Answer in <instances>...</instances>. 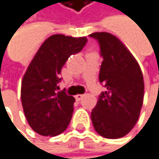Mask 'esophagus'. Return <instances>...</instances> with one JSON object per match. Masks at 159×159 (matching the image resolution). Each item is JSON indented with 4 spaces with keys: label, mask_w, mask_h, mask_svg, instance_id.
Returning <instances> with one entry per match:
<instances>
[{
    "label": "esophagus",
    "mask_w": 159,
    "mask_h": 159,
    "mask_svg": "<svg viewBox=\"0 0 159 159\" xmlns=\"http://www.w3.org/2000/svg\"><path fill=\"white\" fill-rule=\"evenodd\" d=\"M83 97H84L83 94H77V95L75 96V99H76V101H81V100L83 99Z\"/></svg>",
    "instance_id": "obj_1"
}]
</instances>
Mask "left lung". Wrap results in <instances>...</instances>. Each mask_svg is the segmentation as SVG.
<instances>
[{
	"instance_id": "8db88e82",
	"label": "left lung",
	"mask_w": 159,
	"mask_h": 159,
	"mask_svg": "<svg viewBox=\"0 0 159 159\" xmlns=\"http://www.w3.org/2000/svg\"><path fill=\"white\" fill-rule=\"evenodd\" d=\"M97 40L103 57L99 81L107 90L99 95L91 112L95 131L107 139L127 135L137 123L142 107L144 83L131 52L115 36L106 32L89 36Z\"/></svg>"
}]
</instances>
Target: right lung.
Returning a JSON list of instances; mask_svg holds the SVG:
<instances>
[{"label":"right lung","instance_id":"add662e5","mask_svg":"<svg viewBox=\"0 0 159 159\" xmlns=\"http://www.w3.org/2000/svg\"><path fill=\"white\" fill-rule=\"evenodd\" d=\"M88 39L53 35L40 46L21 83V103L32 129L41 136L64 132L72 117L75 99L57 91L62 67L70 55L81 52Z\"/></svg>","mask_w":159,"mask_h":159}]
</instances>
